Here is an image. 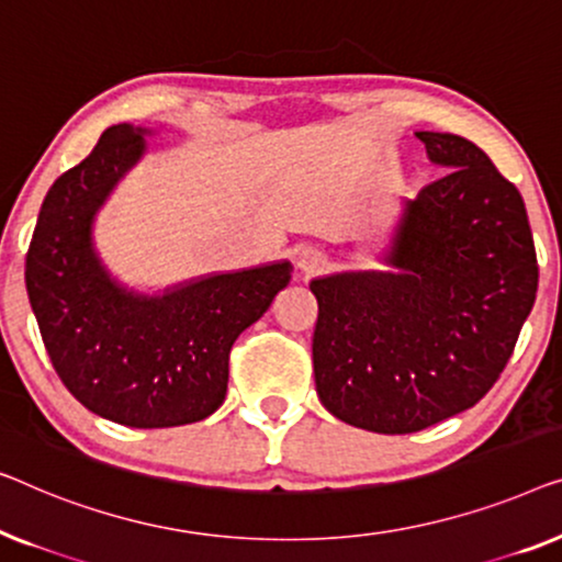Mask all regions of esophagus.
<instances>
[{"mask_svg":"<svg viewBox=\"0 0 562 562\" xmlns=\"http://www.w3.org/2000/svg\"><path fill=\"white\" fill-rule=\"evenodd\" d=\"M326 265H328L326 255H323V251L315 249V247H305L297 255V270L303 274H318Z\"/></svg>","mask_w":562,"mask_h":562,"instance_id":"34e87169","label":"esophagus"}]
</instances>
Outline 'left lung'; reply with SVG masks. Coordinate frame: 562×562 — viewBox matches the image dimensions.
I'll return each mask as SVG.
<instances>
[{
	"label": "left lung",
	"instance_id": "8db88e82",
	"mask_svg": "<svg viewBox=\"0 0 562 562\" xmlns=\"http://www.w3.org/2000/svg\"><path fill=\"white\" fill-rule=\"evenodd\" d=\"M448 170L402 213L384 270L315 278V390L353 428L405 436L448 420L492 390L537 295L525 201L484 149L417 132Z\"/></svg>",
	"mask_w": 562,
	"mask_h": 562
}]
</instances>
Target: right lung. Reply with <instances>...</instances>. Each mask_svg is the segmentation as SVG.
I'll list each match as a JSON object with an SVG mask.
<instances>
[{"label": "right lung", "instance_id": "1", "mask_svg": "<svg viewBox=\"0 0 562 562\" xmlns=\"http://www.w3.org/2000/svg\"><path fill=\"white\" fill-rule=\"evenodd\" d=\"M149 130L114 124L47 191L25 282L43 344L68 392L126 428H176L221 407L228 351L288 288V259L165 288H126L101 262L93 221L147 153Z\"/></svg>", "mask_w": 562, "mask_h": 562}]
</instances>
